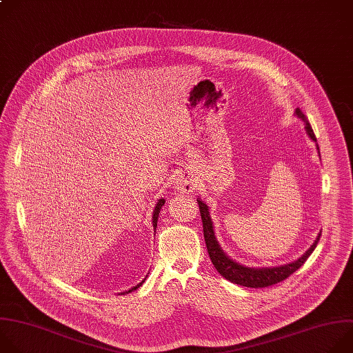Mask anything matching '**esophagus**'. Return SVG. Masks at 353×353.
<instances>
[{
  "label": "esophagus",
  "instance_id": "obj_1",
  "mask_svg": "<svg viewBox=\"0 0 353 353\" xmlns=\"http://www.w3.org/2000/svg\"><path fill=\"white\" fill-rule=\"evenodd\" d=\"M176 188L183 193H189L196 189V182L190 175L183 174L176 179Z\"/></svg>",
  "mask_w": 353,
  "mask_h": 353
}]
</instances>
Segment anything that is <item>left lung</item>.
<instances>
[{"instance_id":"1","label":"left lung","mask_w":353,"mask_h":353,"mask_svg":"<svg viewBox=\"0 0 353 353\" xmlns=\"http://www.w3.org/2000/svg\"><path fill=\"white\" fill-rule=\"evenodd\" d=\"M295 114L305 122V129L309 134V137L314 142H317V139L314 136V132L307 121V118L305 117V114L302 112L301 108H296ZM319 149V146H317ZM199 203V208H200V216H201V223H203V234H204V241H205V246H207V252L208 256L211 259V263L216 267V270L228 281L234 284L242 285V287H248V288H265L274 284L281 283V281L287 279L291 274H294L298 268H301L303 265V263L307 260V257L313 253V250L316 249L321 232L319 234L317 239L314 241V243L306 250V253L299 257L298 260L284 264V265H278V267H261V268H250V267H245L236 261H234L232 259H230L224 250L221 249V246L219 245L216 235H214V227H213V221H211L210 217V211L208 207L205 205V203H203L200 199L197 200Z\"/></svg>"}]
</instances>
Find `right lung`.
I'll list each match as a JSON object with an SVG mask.
<instances>
[{
    "label": "right lung",
    "instance_id": "obj_1",
    "mask_svg": "<svg viewBox=\"0 0 353 353\" xmlns=\"http://www.w3.org/2000/svg\"><path fill=\"white\" fill-rule=\"evenodd\" d=\"M164 203H165V200L164 199H160L159 201H157V205L154 207V211H153V227H154V231H156V228H157V220H159V213H160V210H161V207L164 205ZM146 279V278H145ZM145 279L142 281V283L140 284H137L136 287H133V288H130L129 291H125V292H122V294H129V292H132V291H136L140 285H142L143 283H145ZM121 294V295H122Z\"/></svg>",
    "mask_w": 353,
    "mask_h": 353
}]
</instances>
